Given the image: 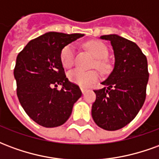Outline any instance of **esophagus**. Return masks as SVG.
<instances>
[{"mask_svg": "<svg viewBox=\"0 0 159 159\" xmlns=\"http://www.w3.org/2000/svg\"><path fill=\"white\" fill-rule=\"evenodd\" d=\"M81 90H82V92H83V93L84 94V93H86V91L88 89H87L86 88H83V87H81Z\"/></svg>", "mask_w": 159, "mask_h": 159, "instance_id": "obj_1", "label": "esophagus"}]
</instances>
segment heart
<instances>
[{"label":"heart","instance_id":"1","mask_svg":"<svg viewBox=\"0 0 159 159\" xmlns=\"http://www.w3.org/2000/svg\"><path fill=\"white\" fill-rule=\"evenodd\" d=\"M88 50L96 59L95 66L100 70L106 68V63L104 59L108 54V49L103 42L99 41H90L86 44ZM60 60L65 68H70L75 62V46L69 44L66 46L60 53ZM68 78L70 82L76 83L80 86H89L99 78V75L95 70L84 71L83 70L75 69L68 73Z\"/></svg>","mask_w":159,"mask_h":159}]
</instances>
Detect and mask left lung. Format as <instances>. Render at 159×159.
I'll return each instance as SVG.
<instances>
[{"label": "left lung", "instance_id": "left-lung-1", "mask_svg": "<svg viewBox=\"0 0 159 159\" xmlns=\"http://www.w3.org/2000/svg\"><path fill=\"white\" fill-rule=\"evenodd\" d=\"M111 43L115 65L103 89H94L96 100L92 117L101 129L113 131L122 129L136 117L147 96L149 78L146 55L134 42L117 35L102 36Z\"/></svg>", "mask_w": 159, "mask_h": 159}]
</instances>
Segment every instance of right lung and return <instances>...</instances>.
I'll list each match as a JSON object with an SVG mask.
<instances>
[{"instance_id":"add662e5","label":"right lung","mask_w":159,"mask_h":159,"mask_svg":"<svg viewBox=\"0 0 159 159\" xmlns=\"http://www.w3.org/2000/svg\"><path fill=\"white\" fill-rule=\"evenodd\" d=\"M83 34L48 32L31 40L19 52L13 70L17 96L26 114L39 125H62L82 96L76 83L66 78L60 60L62 49ZM62 85L60 90L55 89Z\"/></svg>"}]
</instances>
